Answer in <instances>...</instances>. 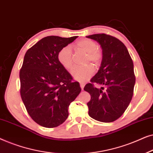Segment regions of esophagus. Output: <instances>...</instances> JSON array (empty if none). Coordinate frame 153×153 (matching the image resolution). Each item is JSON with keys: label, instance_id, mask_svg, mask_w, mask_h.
Masks as SVG:
<instances>
[{"label": "esophagus", "instance_id": "34e87169", "mask_svg": "<svg viewBox=\"0 0 153 153\" xmlns=\"http://www.w3.org/2000/svg\"><path fill=\"white\" fill-rule=\"evenodd\" d=\"M84 85H85V83L83 82H80V86H81V90H83V88H84Z\"/></svg>", "mask_w": 153, "mask_h": 153}]
</instances>
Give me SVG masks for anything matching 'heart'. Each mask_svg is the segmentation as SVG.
<instances>
[{
  "instance_id": "b5f03b06",
  "label": "heart",
  "mask_w": 153,
  "mask_h": 153,
  "mask_svg": "<svg viewBox=\"0 0 153 153\" xmlns=\"http://www.w3.org/2000/svg\"><path fill=\"white\" fill-rule=\"evenodd\" d=\"M74 47L78 51H81L86 53L85 58V62H92L95 65H98L101 62L103 57L102 51L97 47V43L95 41L88 38L79 39L75 43ZM58 60L60 64L68 71L72 70L74 67L73 53L70 46H65L58 51ZM94 68L93 66L88 65L83 67L76 68L72 71V75L76 80L84 81L93 76Z\"/></svg>"
}]
</instances>
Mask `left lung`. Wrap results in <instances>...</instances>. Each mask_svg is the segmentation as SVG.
<instances>
[{
    "instance_id": "8db88e82",
    "label": "left lung",
    "mask_w": 153,
    "mask_h": 153,
    "mask_svg": "<svg viewBox=\"0 0 153 153\" xmlns=\"http://www.w3.org/2000/svg\"><path fill=\"white\" fill-rule=\"evenodd\" d=\"M86 37L99 42L103 54L99 71L83 88L91 97L87 103L88 114L100 122H114L124 114L132 98L136 81L132 59L116 37L105 33ZM95 84L103 86L99 89Z\"/></svg>"
}]
</instances>
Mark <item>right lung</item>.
Masks as SVG:
<instances>
[{
    "label": "right lung",
    "mask_w": 153,
    "mask_h": 153,
    "mask_svg": "<svg viewBox=\"0 0 153 153\" xmlns=\"http://www.w3.org/2000/svg\"><path fill=\"white\" fill-rule=\"evenodd\" d=\"M77 36H47L28 49L19 72L20 95L31 118L53 128L68 116V108L81 92L79 82L58 60V53Z\"/></svg>",
    "instance_id": "1"
}]
</instances>
